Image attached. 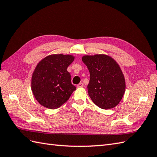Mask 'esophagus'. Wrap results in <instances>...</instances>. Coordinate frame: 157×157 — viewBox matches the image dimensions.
Wrapping results in <instances>:
<instances>
[{
	"instance_id": "34e87169",
	"label": "esophagus",
	"mask_w": 157,
	"mask_h": 157,
	"mask_svg": "<svg viewBox=\"0 0 157 157\" xmlns=\"http://www.w3.org/2000/svg\"><path fill=\"white\" fill-rule=\"evenodd\" d=\"M77 87L78 88H81V87H84V84H83L82 82H80L79 84H78L77 86Z\"/></svg>"
}]
</instances>
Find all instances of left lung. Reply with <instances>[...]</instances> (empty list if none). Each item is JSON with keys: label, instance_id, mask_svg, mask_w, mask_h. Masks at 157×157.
Listing matches in <instances>:
<instances>
[{"label": "left lung", "instance_id": "obj_1", "mask_svg": "<svg viewBox=\"0 0 157 157\" xmlns=\"http://www.w3.org/2000/svg\"><path fill=\"white\" fill-rule=\"evenodd\" d=\"M82 61L90 72L88 95L92 102L102 109L115 107L125 90V82L119 65L105 55H86Z\"/></svg>", "mask_w": 157, "mask_h": 157}]
</instances>
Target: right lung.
I'll return each mask as SVG.
<instances>
[{
    "label": "right lung",
    "instance_id": "1",
    "mask_svg": "<svg viewBox=\"0 0 157 157\" xmlns=\"http://www.w3.org/2000/svg\"><path fill=\"white\" fill-rule=\"evenodd\" d=\"M74 56L51 55L36 66L32 78V90L34 97L44 107L55 109L68 101L75 86L71 82L67 71Z\"/></svg>",
    "mask_w": 157,
    "mask_h": 157
}]
</instances>
